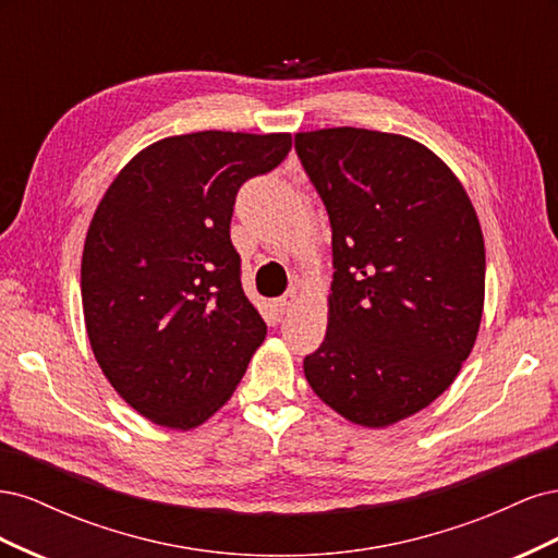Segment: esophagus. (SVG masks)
Instances as JSON below:
<instances>
[{
  "instance_id": "34e87169",
  "label": "esophagus",
  "mask_w": 558,
  "mask_h": 558,
  "mask_svg": "<svg viewBox=\"0 0 558 558\" xmlns=\"http://www.w3.org/2000/svg\"><path fill=\"white\" fill-rule=\"evenodd\" d=\"M295 302H298V291H291V293H286V295L277 298V300H275V307H277L281 314H286V312H291V307L295 305Z\"/></svg>"
}]
</instances>
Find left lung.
Listing matches in <instances>:
<instances>
[{
	"mask_svg": "<svg viewBox=\"0 0 558 558\" xmlns=\"http://www.w3.org/2000/svg\"><path fill=\"white\" fill-rule=\"evenodd\" d=\"M332 228L326 340L305 359L312 391L365 428L440 398L475 347L484 238L449 167L410 137L363 128L295 134Z\"/></svg>",
	"mask_w": 558,
	"mask_h": 558,
	"instance_id": "8db88e82",
	"label": "left lung"
}]
</instances>
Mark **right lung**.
Masks as SVG:
<instances>
[{
	"label": "right lung",
	"instance_id": "obj_1",
	"mask_svg": "<svg viewBox=\"0 0 558 558\" xmlns=\"http://www.w3.org/2000/svg\"><path fill=\"white\" fill-rule=\"evenodd\" d=\"M289 132L205 130L146 146L111 181L81 258L97 365L134 412L172 430L214 416L267 326L240 281V185L289 156Z\"/></svg>",
	"mask_w": 558,
	"mask_h": 558
}]
</instances>
